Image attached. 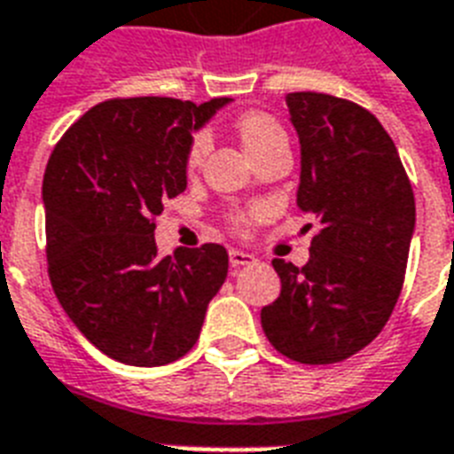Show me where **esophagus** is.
Segmentation results:
<instances>
[{
    "mask_svg": "<svg viewBox=\"0 0 454 454\" xmlns=\"http://www.w3.org/2000/svg\"><path fill=\"white\" fill-rule=\"evenodd\" d=\"M228 259H231V266H233V269L256 263V256L249 254V252H242V249H231V252H228Z\"/></svg>",
    "mask_w": 454,
    "mask_h": 454,
    "instance_id": "34e87169",
    "label": "esophagus"
}]
</instances>
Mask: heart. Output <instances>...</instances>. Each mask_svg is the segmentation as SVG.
I'll return each mask as SVG.
<instances>
[{
  "label": "heart",
  "mask_w": 454,
  "mask_h": 454,
  "mask_svg": "<svg viewBox=\"0 0 454 454\" xmlns=\"http://www.w3.org/2000/svg\"><path fill=\"white\" fill-rule=\"evenodd\" d=\"M235 129L240 134L242 145H245V151H247L249 155L263 151L266 145H270L273 141H278V138H285L283 127H280L273 117H269L266 113H256V110L242 113V115L238 117V122H235ZM207 151H209V137H207L205 131H195L191 138V144H188V151H185V169H198L200 162L205 160ZM256 216H259V212L240 214V216H235L233 219V226L238 228V231H247Z\"/></svg>",
  "instance_id": "obj_1"
}]
</instances>
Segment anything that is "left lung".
Wrapping results in <instances>:
<instances>
[{"label":"left lung","instance_id":"8db88e82","mask_svg":"<svg viewBox=\"0 0 454 454\" xmlns=\"http://www.w3.org/2000/svg\"><path fill=\"white\" fill-rule=\"evenodd\" d=\"M285 101L301 144L297 205L320 228L306 266L273 259L280 297L262 309V327L290 360L330 365L365 348L394 313L415 195L394 141L370 110L316 91Z\"/></svg>","mask_w":454,"mask_h":454}]
</instances>
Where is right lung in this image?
Here are the masks:
<instances>
[{
	"instance_id": "obj_1",
	"label": "right lung",
	"mask_w": 454,
	"mask_h": 454,
	"mask_svg": "<svg viewBox=\"0 0 454 454\" xmlns=\"http://www.w3.org/2000/svg\"><path fill=\"white\" fill-rule=\"evenodd\" d=\"M226 103L110 98L87 110L46 162L51 287L77 330L124 365H167L191 351L226 280L221 245L171 256L155 245L162 202L185 191L192 131Z\"/></svg>"
}]
</instances>
